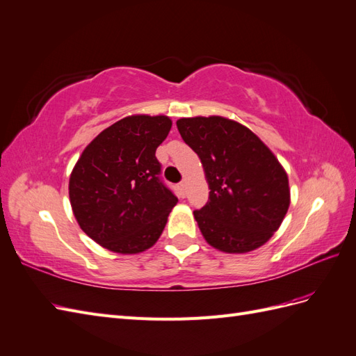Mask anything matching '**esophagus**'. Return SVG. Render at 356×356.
Wrapping results in <instances>:
<instances>
[{
  "instance_id": "34e87169",
  "label": "esophagus",
  "mask_w": 356,
  "mask_h": 356,
  "mask_svg": "<svg viewBox=\"0 0 356 356\" xmlns=\"http://www.w3.org/2000/svg\"><path fill=\"white\" fill-rule=\"evenodd\" d=\"M178 190H179V196L186 197V184H184V182H181V184L178 186Z\"/></svg>"
}]
</instances>
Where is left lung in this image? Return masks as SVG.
<instances>
[{"label":"left lung","instance_id":"8db88e82","mask_svg":"<svg viewBox=\"0 0 356 356\" xmlns=\"http://www.w3.org/2000/svg\"><path fill=\"white\" fill-rule=\"evenodd\" d=\"M177 127L209 187L207 205L193 213L205 241L225 253L270 241L291 205L289 178L274 152L243 124L218 115L179 118Z\"/></svg>","mask_w":356,"mask_h":356}]
</instances>
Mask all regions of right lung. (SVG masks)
<instances>
[{"instance_id": "right-lung-1", "label": "right lung", "mask_w": 356, "mask_h": 356, "mask_svg": "<svg viewBox=\"0 0 356 356\" xmlns=\"http://www.w3.org/2000/svg\"><path fill=\"white\" fill-rule=\"evenodd\" d=\"M166 115H130L95 136L69 181L76 222L92 241L120 254H138L157 243L177 205L159 178L156 149L168 138Z\"/></svg>"}]
</instances>
